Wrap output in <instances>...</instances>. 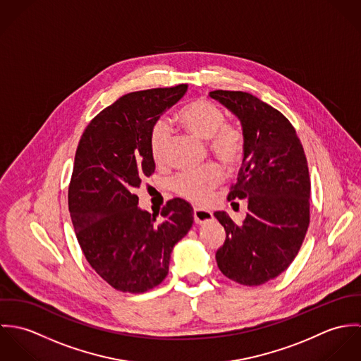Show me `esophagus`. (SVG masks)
<instances>
[{"mask_svg":"<svg viewBox=\"0 0 361 361\" xmlns=\"http://www.w3.org/2000/svg\"><path fill=\"white\" fill-rule=\"evenodd\" d=\"M193 218H195L196 224H203V222H207V221H211L214 218V215H212L211 211L202 209V208H195L193 209Z\"/></svg>","mask_w":361,"mask_h":361,"instance_id":"esophagus-1","label":"esophagus"}]
</instances>
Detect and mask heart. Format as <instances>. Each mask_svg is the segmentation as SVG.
Listing matches in <instances>:
<instances>
[{"label": "heart", "mask_w": 361, "mask_h": 361, "mask_svg": "<svg viewBox=\"0 0 361 361\" xmlns=\"http://www.w3.org/2000/svg\"><path fill=\"white\" fill-rule=\"evenodd\" d=\"M179 123L197 139L208 140V147L225 166H238L246 153V136L243 129L225 121V114L216 104L204 97L186 104L176 115ZM171 139V129L166 122H157L150 135V152L157 164L165 159L166 146ZM224 173L215 164L196 171H185L172 179V189L180 197L203 204L211 192L222 182Z\"/></svg>", "instance_id": "1"}]
</instances>
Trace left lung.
Wrapping results in <instances>:
<instances>
[{"label":"left lung","instance_id":"8db88e82","mask_svg":"<svg viewBox=\"0 0 361 361\" xmlns=\"http://www.w3.org/2000/svg\"><path fill=\"white\" fill-rule=\"evenodd\" d=\"M209 97L240 121L246 153L228 200H247L242 224L225 211L214 216L226 238L216 250L221 272L246 286L282 274L298 256L310 224L307 158L295 128L274 106L246 92L214 90Z\"/></svg>","mask_w":361,"mask_h":361}]
</instances>
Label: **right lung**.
Segmentation results:
<instances>
[{"instance_id":"obj_1","label":"right lung","mask_w":361,"mask_h":361,"mask_svg":"<svg viewBox=\"0 0 361 361\" xmlns=\"http://www.w3.org/2000/svg\"><path fill=\"white\" fill-rule=\"evenodd\" d=\"M188 85L133 92L97 114L76 149L68 204L80 249L114 289L143 293L159 285L173 246L189 232L193 208L172 199L157 214L135 190L155 169L150 135Z\"/></svg>"}]
</instances>
